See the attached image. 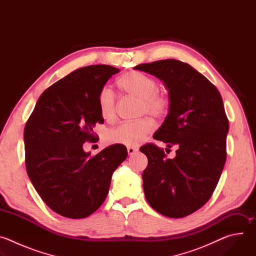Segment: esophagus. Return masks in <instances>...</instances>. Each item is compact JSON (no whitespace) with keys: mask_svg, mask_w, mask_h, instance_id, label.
Listing matches in <instances>:
<instances>
[{"mask_svg":"<svg viewBox=\"0 0 256 256\" xmlns=\"http://www.w3.org/2000/svg\"><path fill=\"white\" fill-rule=\"evenodd\" d=\"M136 152H138V149L134 147H128V155H134Z\"/></svg>","mask_w":256,"mask_h":256,"instance_id":"1","label":"esophagus"}]
</instances>
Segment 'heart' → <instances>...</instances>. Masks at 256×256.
Returning a JSON list of instances; mask_svg holds the SVG:
<instances>
[{
	"instance_id": "obj_1",
	"label": "heart",
	"mask_w": 256,
	"mask_h": 256,
	"mask_svg": "<svg viewBox=\"0 0 256 256\" xmlns=\"http://www.w3.org/2000/svg\"><path fill=\"white\" fill-rule=\"evenodd\" d=\"M118 87L128 96L140 100V114L152 118H163L169 107L168 98L158 93L157 82L140 72H130L118 81ZM116 95L114 91L105 86L98 96L99 110L103 118L110 120L116 116ZM153 130V124L149 120H140L132 122H122L106 134L110 144H118L134 147L140 144Z\"/></svg>"
}]
</instances>
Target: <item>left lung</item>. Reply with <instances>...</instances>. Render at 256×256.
<instances>
[{"label": "left lung", "mask_w": 256, "mask_h": 256, "mask_svg": "<svg viewBox=\"0 0 256 256\" xmlns=\"http://www.w3.org/2000/svg\"><path fill=\"white\" fill-rule=\"evenodd\" d=\"M155 76L168 91V114L153 138L177 144L176 156L149 144L140 149L148 158L142 172L144 196L161 214L184 218L212 196L226 162L229 122L218 89L188 64L162 60L134 68Z\"/></svg>", "instance_id": "obj_1"}]
</instances>
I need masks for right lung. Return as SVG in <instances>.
Returning <instances> with one entry per match:
<instances>
[{
    "mask_svg": "<svg viewBox=\"0 0 256 256\" xmlns=\"http://www.w3.org/2000/svg\"><path fill=\"white\" fill-rule=\"evenodd\" d=\"M118 68L84 66L48 87L38 98L24 128L27 174L42 200L56 214L83 218L105 200L112 176L126 159L122 144H112L94 157L86 140L103 124L98 96Z\"/></svg>",
    "mask_w": 256,
    "mask_h": 256,
    "instance_id": "add662e5",
    "label": "right lung"
}]
</instances>
